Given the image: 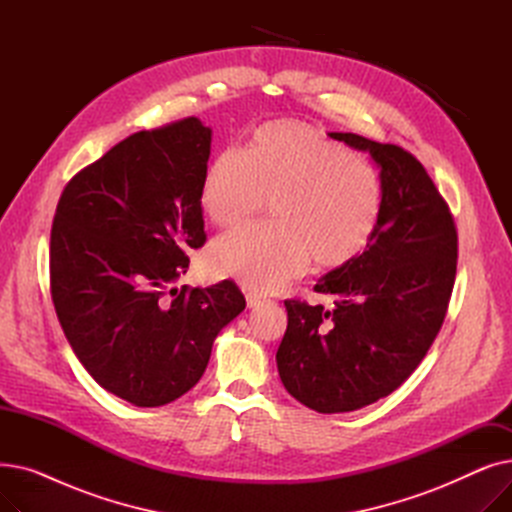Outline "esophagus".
<instances>
[{
  "mask_svg": "<svg viewBox=\"0 0 512 512\" xmlns=\"http://www.w3.org/2000/svg\"><path fill=\"white\" fill-rule=\"evenodd\" d=\"M263 303H267V299L265 297H261V294H257V292H249L247 294V305L253 309V307H259V305H263Z\"/></svg>",
  "mask_w": 512,
  "mask_h": 512,
  "instance_id": "34e87169",
  "label": "esophagus"
}]
</instances>
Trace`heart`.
<instances>
[{
	"instance_id": "b5f03b06",
	"label": "heart",
	"mask_w": 512,
	"mask_h": 512,
	"mask_svg": "<svg viewBox=\"0 0 512 512\" xmlns=\"http://www.w3.org/2000/svg\"><path fill=\"white\" fill-rule=\"evenodd\" d=\"M270 201L272 220L240 226L213 242L207 267L253 290H278L319 267L355 261L378 230L384 184L371 164L299 122L259 126L247 149L213 157L201 182V207L222 228L257 215Z\"/></svg>"
}]
</instances>
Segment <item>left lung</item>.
Wrapping results in <instances>:
<instances>
[{"label": "left lung", "instance_id": "obj_1", "mask_svg": "<svg viewBox=\"0 0 512 512\" xmlns=\"http://www.w3.org/2000/svg\"><path fill=\"white\" fill-rule=\"evenodd\" d=\"M369 151L384 211L367 249L313 286L332 309L284 301L288 326L276 353L284 388L317 413H348L394 392L427 355L456 276L452 213L419 159L398 145L330 132Z\"/></svg>", "mask_w": 512, "mask_h": 512}]
</instances>
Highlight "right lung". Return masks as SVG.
<instances>
[{
    "label": "right lung",
    "mask_w": 512,
    "mask_h": 512,
    "mask_svg": "<svg viewBox=\"0 0 512 512\" xmlns=\"http://www.w3.org/2000/svg\"><path fill=\"white\" fill-rule=\"evenodd\" d=\"M209 151L211 128L199 118L134 132L66 184L53 218L60 326L91 378L134 407L191 390L215 336L247 305L230 280L170 288L207 238Z\"/></svg>",
    "instance_id": "add662e5"
}]
</instances>
